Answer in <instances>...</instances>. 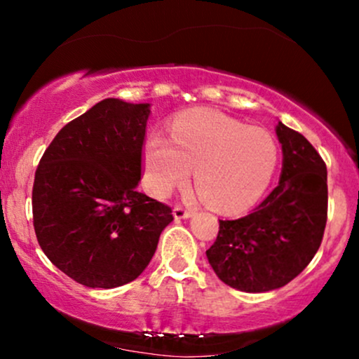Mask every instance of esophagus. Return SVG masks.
I'll return each instance as SVG.
<instances>
[{"mask_svg":"<svg viewBox=\"0 0 359 359\" xmlns=\"http://www.w3.org/2000/svg\"><path fill=\"white\" fill-rule=\"evenodd\" d=\"M192 214L194 212L191 211V209H185V208H182V205H175L174 208V217L177 221L187 219V217H191Z\"/></svg>","mask_w":359,"mask_h":359,"instance_id":"esophagus-1","label":"esophagus"}]
</instances>
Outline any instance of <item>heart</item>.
Returning a JSON list of instances; mask_svg holds the SVG:
<instances>
[{
	"instance_id": "b5f03b06",
	"label": "heart",
	"mask_w": 359,
	"mask_h": 359,
	"mask_svg": "<svg viewBox=\"0 0 359 359\" xmlns=\"http://www.w3.org/2000/svg\"><path fill=\"white\" fill-rule=\"evenodd\" d=\"M278 165V145L262 128H250L216 111H192L175 121L172 142L148 137L143 147V180L163 197L187 182L219 212H241L253 205L271 182Z\"/></svg>"
}]
</instances>
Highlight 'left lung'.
<instances>
[{
    "mask_svg": "<svg viewBox=\"0 0 359 359\" xmlns=\"http://www.w3.org/2000/svg\"><path fill=\"white\" fill-rule=\"evenodd\" d=\"M282 174L248 216L219 221L209 265L226 285L270 292L287 285L314 258L327 221V170L304 135L278 121Z\"/></svg>",
    "mask_w": 359,
    "mask_h": 359,
    "instance_id": "8db88e82",
    "label": "left lung"
}]
</instances>
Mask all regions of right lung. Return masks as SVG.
Returning a JSON list of instances; mask_svg holds the SVG:
<instances>
[{"label": "right lung", "mask_w": 359, "mask_h": 359, "mask_svg": "<svg viewBox=\"0 0 359 359\" xmlns=\"http://www.w3.org/2000/svg\"><path fill=\"white\" fill-rule=\"evenodd\" d=\"M148 102L108 97L57 133L35 172L32 208L40 248L90 288L133 282L174 221L138 192Z\"/></svg>", "instance_id": "add662e5"}]
</instances>
